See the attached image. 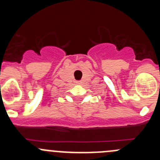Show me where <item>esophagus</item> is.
I'll use <instances>...</instances> for the list:
<instances>
[{
  "label": "esophagus",
  "instance_id": "esophagus-1",
  "mask_svg": "<svg viewBox=\"0 0 160 160\" xmlns=\"http://www.w3.org/2000/svg\"><path fill=\"white\" fill-rule=\"evenodd\" d=\"M77 84H80V81H78V82H77Z\"/></svg>",
  "mask_w": 160,
  "mask_h": 160
}]
</instances>
